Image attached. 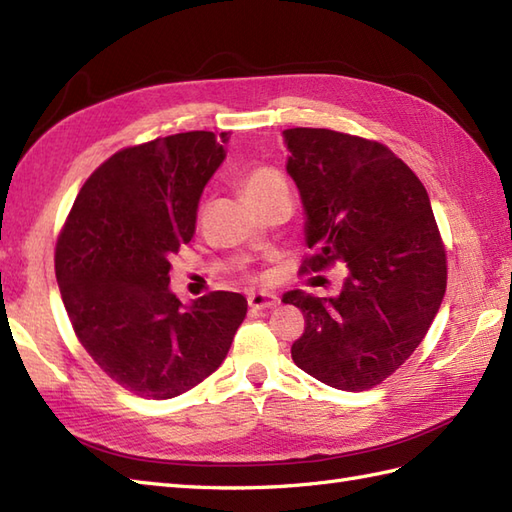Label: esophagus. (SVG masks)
<instances>
[{"mask_svg":"<svg viewBox=\"0 0 512 512\" xmlns=\"http://www.w3.org/2000/svg\"><path fill=\"white\" fill-rule=\"evenodd\" d=\"M279 299L270 292H250L248 295V306L253 310H266V308H275Z\"/></svg>","mask_w":512,"mask_h":512,"instance_id":"esophagus-1","label":"esophagus"}]
</instances>
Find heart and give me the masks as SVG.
<instances>
[{"mask_svg": "<svg viewBox=\"0 0 512 512\" xmlns=\"http://www.w3.org/2000/svg\"><path fill=\"white\" fill-rule=\"evenodd\" d=\"M242 191H244V198L248 202H255L259 198H266V195H270V193L288 191V189H286V180L281 178L279 171L270 169V167H257L244 178Z\"/></svg>", "mask_w": 512, "mask_h": 512, "instance_id": "1", "label": "heart"}]
</instances>
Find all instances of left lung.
Wrapping results in <instances>:
<instances>
[{"instance_id": "left-lung-1", "label": "left lung", "mask_w": 512, "mask_h": 512, "mask_svg": "<svg viewBox=\"0 0 512 512\" xmlns=\"http://www.w3.org/2000/svg\"><path fill=\"white\" fill-rule=\"evenodd\" d=\"M284 143L314 250L301 270L345 268L336 297L290 290L281 299L306 317L292 361L325 385L363 391L407 361L444 299L447 255L429 195L374 140L295 127Z\"/></svg>"}]
</instances>
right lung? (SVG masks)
<instances>
[{
    "label": "right lung",
    "mask_w": 512,
    "mask_h": 512,
    "mask_svg": "<svg viewBox=\"0 0 512 512\" xmlns=\"http://www.w3.org/2000/svg\"><path fill=\"white\" fill-rule=\"evenodd\" d=\"M226 143V134H222ZM213 132L127 147L96 169L57 239L54 270L94 363L140 398L180 396L222 365L248 303L211 292L189 306L169 288L206 182L226 158Z\"/></svg>",
    "instance_id": "right-lung-1"
}]
</instances>
